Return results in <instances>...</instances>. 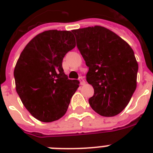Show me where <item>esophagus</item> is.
<instances>
[{
	"instance_id": "34e87169",
	"label": "esophagus",
	"mask_w": 153,
	"mask_h": 153,
	"mask_svg": "<svg viewBox=\"0 0 153 153\" xmlns=\"http://www.w3.org/2000/svg\"><path fill=\"white\" fill-rule=\"evenodd\" d=\"M79 82H80V84H81V85H84V84H85V80H84L83 77H79Z\"/></svg>"
}]
</instances>
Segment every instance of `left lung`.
I'll use <instances>...</instances> for the list:
<instances>
[{"instance_id": "obj_1", "label": "left lung", "mask_w": 153, "mask_h": 153, "mask_svg": "<svg viewBox=\"0 0 153 153\" xmlns=\"http://www.w3.org/2000/svg\"><path fill=\"white\" fill-rule=\"evenodd\" d=\"M77 47L89 71L86 81L94 94L91 108L101 116L120 114L136 88L138 63L131 47L117 35L102 26L72 31Z\"/></svg>"}]
</instances>
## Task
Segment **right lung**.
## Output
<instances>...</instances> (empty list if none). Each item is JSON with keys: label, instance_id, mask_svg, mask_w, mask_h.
Returning a JSON list of instances; mask_svg holds the SVG:
<instances>
[{"label": "right lung", "instance_id": "right-lung-1", "mask_svg": "<svg viewBox=\"0 0 153 153\" xmlns=\"http://www.w3.org/2000/svg\"><path fill=\"white\" fill-rule=\"evenodd\" d=\"M75 47L70 31L48 30L35 36L20 54L14 69L16 90L35 118L51 122L61 118L79 87L64 74L62 59Z\"/></svg>", "mask_w": 153, "mask_h": 153}]
</instances>
